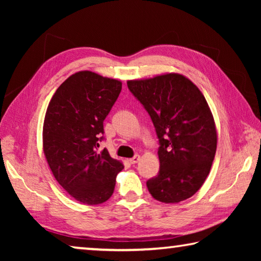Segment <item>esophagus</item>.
<instances>
[{
    "label": "esophagus",
    "instance_id": "esophagus-1",
    "mask_svg": "<svg viewBox=\"0 0 261 261\" xmlns=\"http://www.w3.org/2000/svg\"><path fill=\"white\" fill-rule=\"evenodd\" d=\"M139 159H140V156L138 155V154H136V155L134 156V158H131L130 159V163H131V165H135V163H137V162H138L139 161Z\"/></svg>",
    "mask_w": 261,
    "mask_h": 261
}]
</instances>
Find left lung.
I'll use <instances>...</instances> for the list:
<instances>
[{"label": "left lung", "instance_id": "obj_1", "mask_svg": "<svg viewBox=\"0 0 261 261\" xmlns=\"http://www.w3.org/2000/svg\"><path fill=\"white\" fill-rule=\"evenodd\" d=\"M126 84L148 113L159 139L160 170L146 182L149 193L167 204L188 199L204 184L216 152L215 124L205 96L177 73Z\"/></svg>", "mask_w": 261, "mask_h": 261}]
</instances>
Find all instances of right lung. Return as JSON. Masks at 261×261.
<instances>
[{"label":"right lung","mask_w":261,"mask_h":261,"mask_svg":"<svg viewBox=\"0 0 261 261\" xmlns=\"http://www.w3.org/2000/svg\"><path fill=\"white\" fill-rule=\"evenodd\" d=\"M122 83L91 71L70 76L57 88L43 123V152L57 182L87 205L108 200L123 165L99 152L103 121L116 102Z\"/></svg>","instance_id":"right-lung-1"}]
</instances>
